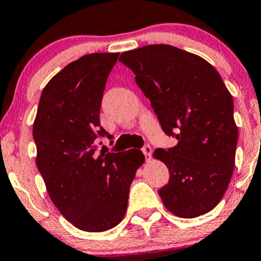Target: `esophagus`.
Here are the masks:
<instances>
[{
    "instance_id": "1",
    "label": "esophagus",
    "mask_w": 261,
    "mask_h": 261,
    "mask_svg": "<svg viewBox=\"0 0 261 261\" xmlns=\"http://www.w3.org/2000/svg\"><path fill=\"white\" fill-rule=\"evenodd\" d=\"M143 152H144V155H145V158L147 160L150 159V158H151V154H152V149H151V146L149 145V144H145V145L143 146Z\"/></svg>"
}]
</instances>
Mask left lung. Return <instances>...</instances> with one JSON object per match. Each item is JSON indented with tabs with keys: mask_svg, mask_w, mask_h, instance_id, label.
Wrapping results in <instances>:
<instances>
[{
	"mask_svg": "<svg viewBox=\"0 0 261 261\" xmlns=\"http://www.w3.org/2000/svg\"><path fill=\"white\" fill-rule=\"evenodd\" d=\"M120 62L134 72L162 130L178 140L152 154L169 169L163 203L181 218L210 212L232 177L239 139L222 78L203 58L165 44L123 51Z\"/></svg>",
	"mask_w": 261,
	"mask_h": 261,
	"instance_id": "1",
	"label": "left lung"
}]
</instances>
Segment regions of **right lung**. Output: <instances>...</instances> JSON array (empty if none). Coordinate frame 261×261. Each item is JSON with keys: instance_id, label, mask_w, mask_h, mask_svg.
Wrapping results in <instances>:
<instances>
[{"instance_id": "1", "label": "right lung", "mask_w": 261, "mask_h": 261, "mask_svg": "<svg viewBox=\"0 0 261 261\" xmlns=\"http://www.w3.org/2000/svg\"><path fill=\"white\" fill-rule=\"evenodd\" d=\"M118 55H83L54 75L41 93L33 127L36 165L53 203L88 232L122 221L130 186L144 163L141 150L96 152L97 139L114 138L101 126L99 110Z\"/></svg>"}]
</instances>
